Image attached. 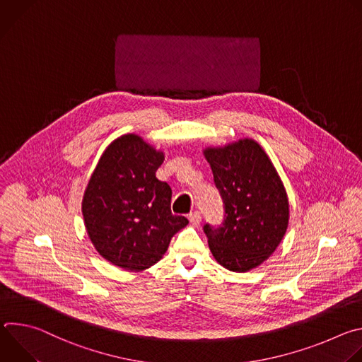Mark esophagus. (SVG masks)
<instances>
[{
  "label": "esophagus",
  "instance_id": "obj_1",
  "mask_svg": "<svg viewBox=\"0 0 362 362\" xmlns=\"http://www.w3.org/2000/svg\"><path fill=\"white\" fill-rule=\"evenodd\" d=\"M187 218H189V222H190L193 226H199V225H200L202 216H200L199 212H193V214H190Z\"/></svg>",
  "mask_w": 362,
  "mask_h": 362
}]
</instances>
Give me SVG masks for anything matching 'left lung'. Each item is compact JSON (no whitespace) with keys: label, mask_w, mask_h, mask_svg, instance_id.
Masks as SVG:
<instances>
[{"label":"left lung","mask_w":362,"mask_h":362,"mask_svg":"<svg viewBox=\"0 0 362 362\" xmlns=\"http://www.w3.org/2000/svg\"><path fill=\"white\" fill-rule=\"evenodd\" d=\"M225 218L219 228L204 225L218 264L247 272L264 264L282 242L289 223L285 186L267 151L253 139L206 147Z\"/></svg>","instance_id":"8db88e82"}]
</instances>
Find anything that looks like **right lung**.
Instances as JSON below:
<instances>
[{
  "label": "right lung",
  "instance_id": "add662e5",
  "mask_svg": "<svg viewBox=\"0 0 362 362\" xmlns=\"http://www.w3.org/2000/svg\"><path fill=\"white\" fill-rule=\"evenodd\" d=\"M165 154L129 133L113 140L86 187L81 212L95 250L110 264L144 271L158 264L189 221L170 212L172 189L156 177Z\"/></svg>",
  "mask_w": 362,
  "mask_h": 362
}]
</instances>
